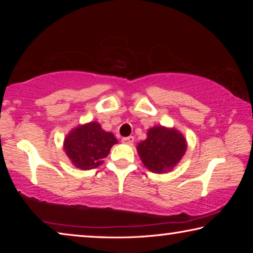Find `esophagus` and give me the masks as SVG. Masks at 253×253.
<instances>
[{
  "label": "esophagus",
  "mask_w": 253,
  "mask_h": 253,
  "mask_svg": "<svg viewBox=\"0 0 253 253\" xmlns=\"http://www.w3.org/2000/svg\"><path fill=\"white\" fill-rule=\"evenodd\" d=\"M122 142H123L124 144H128V145H130V144H132V142H134V137H132V136L124 137V138L122 139Z\"/></svg>",
  "instance_id": "obj_1"
}]
</instances>
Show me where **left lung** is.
<instances>
[{
  "mask_svg": "<svg viewBox=\"0 0 253 253\" xmlns=\"http://www.w3.org/2000/svg\"><path fill=\"white\" fill-rule=\"evenodd\" d=\"M185 151L186 140L181 132L162 126L151 128L147 138L137 147L144 165L155 173L172 169Z\"/></svg>",
  "mask_w": 253,
  "mask_h": 253,
  "instance_id": "1",
  "label": "left lung"
}]
</instances>
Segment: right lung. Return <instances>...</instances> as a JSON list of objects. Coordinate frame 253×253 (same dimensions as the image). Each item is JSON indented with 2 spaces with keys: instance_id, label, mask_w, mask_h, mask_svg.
Wrapping results in <instances>:
<instances>
[{
  "instance_id": "1",
  "label": "right lung",
  "mask_w": 253,
  "mask_h": 253,
  "mask_svg": "<svg viewBox=\"0 0 253 253\" xmlns=\"http://www.w3.org/2000/svg\"><path fill=\"white\" fill-rule=\"evenodd\" d=\"M117 139L111 132L101 129L99 124L89 123L72 130L65 139V151L77 168L91 169L108 156Z\"/></svg>"
}]
</instances>
